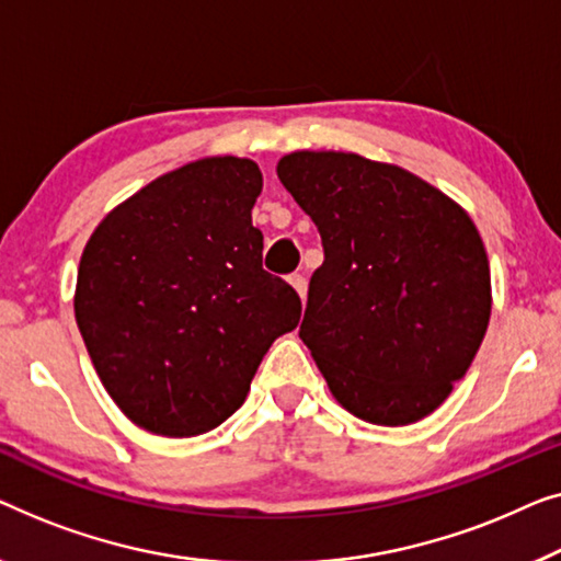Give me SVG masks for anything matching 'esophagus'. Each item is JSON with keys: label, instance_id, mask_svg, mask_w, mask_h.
<instances>
[{"label": "esophagus", "instance_id": "34e87169", "mask_svg": "<svg viewBox=\"0 0 561 561\" xmlns=\"http://www.w3.org/2000/svg\"><path fill=\"white\" fill-rule=\"evenodd\" d=\"M289 284L297 289L299 297H302V299L307 297V277H305V274H299V272L289 274Z\"/></svg>", "mask_w": 561, "mask_h": 561}]
</instances>
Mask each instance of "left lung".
Here are the masks:
<instances>
[{"label": "left lung", "instance_id": "obj_1", "mask_svg": "<svg viewBox=\"0 0 561 561\" xmlns=\"http://www.w3.org/2000/svg\"><path fill=\"white\" fill-rule=\"evenodd\" d=\"M282 185L318 226L325 262L299 337L358 420L420 422L468 374L491 320L476 224L422 178L353 152H291Z\"/></svg>", "mask_w": 561, "mask_h": 561}]
</instances>
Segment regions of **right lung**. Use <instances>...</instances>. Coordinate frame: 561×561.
Returning <instances> with one entry per match:
<instances>
[{
  "label": "right lung",
  "mask_w": 561,
  "mask_h": 561,
  "mask_svg": "<svg viewBox=\"0 0 561 561\" xmlns=\"http://www.w3.org/2000/svg\"><path fill=\"white\" fill-rule=\"evenodd\" d=\"M259 193L256 162L205 157L116 205L85 243L78 330L108 397L152 435L216 430L297 328L299 295L262 266Z\"/></svg>",
  "instance_id": "right-lung-1"
}]
</instances>
